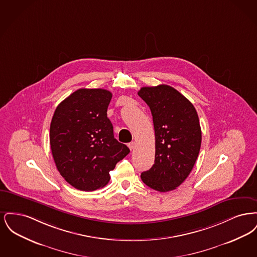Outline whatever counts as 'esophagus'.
Segmentation results:
<instances>
[{
  "instance_id": "1",
  "label": "esophagus",
  "mask_w": 257,
  "mask_h": 257,
  "mask_svg": "<svg viewBox=\"0 0 257 257\" xmlns=\"http://www.w3.org/2000/svg\"><path fill=\"white\" fill-rule=\"evenodd\" d=\"M135 146H136V143H135V142H131V143L128 144V147L130 148V150H133L135 148Z\"/></svg>"
}]
</instances>
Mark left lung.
Here are the masks:
<instances>
[{
    "instance_id": "8db88e82",
    "label": "left lung",
    "mask_w": 257,
    "mask_h": 257,
    "mask_svg": "<svg viewBox=\"0 0 257 257\" xmlns=\"http://www.w3.org/2000/svg\"><path fill=\"white\" fill-rule=\"evenodd\" d=\"M149 106L155 131V161L141 174L143 182L162 193L183 183L196 163L201 129L194 105L167 85L144 86L139 92Z\"/></svg>"
}]
</instances>
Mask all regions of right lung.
<instances>
[{
    "instance_id": "1",
    "label": "right lung",
    "mask_w": 257,
    "mask_h": 257,
    "mask_svg": "<svg viewBox=\"0 0 257 257\" xmlns=\"http://www.w3.org/2000/svg\"><path fill=\"white\" fill-rule=\"evenodd\" d=\"M111 96L107 89L80 88L54 112L52 155L61 176L78 190L88 192L106 186L110 171L130 152L113 137L107 116Z\"/></svg>"
}]
</instances>
